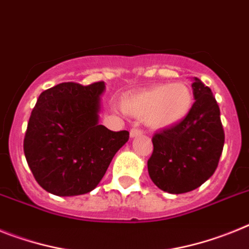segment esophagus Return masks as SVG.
<instances>
[{"mask_svg":"<svg viewBox=\"0 0 249 249\" xmlns=\"http://www.w3.org/2000/svg\"><path fill=\"white\" fill-rule=\"evenodd\" d=\"M142 129H139V127H133L130 130V137L131 138H135V137H139V135H142Z\"/></svg>","mask_w":249,"mask_h":249,"instance_id":"1","label":"esophagus"}]
</instances>
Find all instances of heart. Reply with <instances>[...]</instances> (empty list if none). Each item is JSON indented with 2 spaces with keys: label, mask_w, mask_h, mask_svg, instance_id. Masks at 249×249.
I'll list each match as a JSON object with an SVG mask.
<instances>
[{
  "label": "heart",
  "mask_w": 249,
  "mask_h": 249,
  "mask_svg": "<svg viewBox=\"0 0 249 249\" xmlns=\"http://www.w3.org/2000/svg\"><path fill=\"white\" fill-rule=\"evenodd\" d=\"M193 105V94L184 84L157 85L127 95L122 109L133 116H145L154 129H164L181 122Z\"/></svg>",
  "instance_id": "1"
}]
</instances>
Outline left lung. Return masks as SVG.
<instances>
[{
  "label": "left lung",
  "instance_id": "left-lung-1",
  "mask_svg": "<svg viewBox=\"0 0 249 249\" xmlns=\"http://www.w3.org/2000/svg\"><path fill=\"white\" fill-rule=\"evenodd\" d=\"M194 104L181 122L153 137L148 160L150 179L159 189L187 193L208 180L218 166L224 145L220 111L211 89L198 77L193 84Z\"/></svg>",
  "mask_w": 249,
  "mask_h": 249
}]
</instances>
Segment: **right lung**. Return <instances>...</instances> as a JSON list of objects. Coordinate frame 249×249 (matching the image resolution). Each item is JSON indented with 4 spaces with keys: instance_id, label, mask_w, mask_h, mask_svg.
<instances>
[{
    "instance_id": "1",
    "label": "right lung",
    "mask_w": 249,
    "mask_h": 249,
    "mask_svg": "<svg viewBox=\"0 0 249 249\" xmlns=\"http://www.w3.org/2000/svg\"><path fill=\"white\" fill-rule=\"evenodd\" d=\"M105 83H62L41 92L30 116L23 151L35 179L60 196L91 192L129 131L99 125Z\"/></svg>"
}]
</instances>
